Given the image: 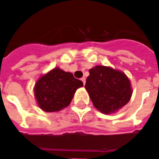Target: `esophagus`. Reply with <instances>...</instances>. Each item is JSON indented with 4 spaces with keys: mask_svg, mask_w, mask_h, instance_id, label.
Masks as SVG:
<instances>
[{
    "mask_svg": "<svg viewBox=\"0 0 159 159\" xmlns=\"http://www.w3.org/2000/svg\"><path fill=\"white\" fill-rule=\"evenodd\" d=\"M81 81L83 82V84H84V85L85 83H86V78H85V77H83V78L81 79Z\"/></svg>",
    "mask_w": 159,
    "mask_h": 159,
    "instance_id": "esophagus-1",
    "label": "esophagus"
}]
</instances>
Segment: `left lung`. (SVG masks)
<instances>
[{
  "label": "left lung",
  "instance_id": "8db88e82",
  "mask_svg": "<svg viewBox=\"0 0 159 159\" xmlns=\"http://www.w3.org/2000/svg\"><path fill=\"white\" fill-rule=\"evenodd\" d=\"M89 72L85 89L98 111L109 114L129 103L132 89L123 72L105 66H96Z\"/></svg>",
  "mask_w": 159,
  "mask_h": 159
}]
</instances>
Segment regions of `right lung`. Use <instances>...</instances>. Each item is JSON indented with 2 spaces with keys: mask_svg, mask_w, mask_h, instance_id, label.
<instances>
[{
  "mask_svg": "<svg viewBox=\"0 0 159 159\" xmlns=\"http://www.w3.org/2000/svg\"><path fill=\"white\" fill-rule=\"evenodd\" d=\"M82 86L83 82L72 73L55 68L37 81L34 94L43 111L58 112L69 106L75 90Z\"/></svg>",
  "mask_w": 159,
  "mask_h": 159,
  "instance_id": "right-lung-1",
  "label": "right lung"
}]
</instances>
